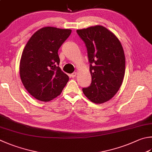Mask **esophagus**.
I'll return each instance as SVG.
<instances>
[{
    "label": "esophagus",
    "mask_w": 152,
    "mask_h": 152,
    "mask_svg": "<svg viewBox=\"0 0 152 152\" xmlns=\"http://www.w3.org/2000/svg\"><path fill=\"white\" fill-rule=\"evenodd\" d=\"M76 75H77V73L76 72H73V73H71V76L72 77H75L76 76Z\"/></svg>",
    "instance_id": "1"
}]
</instances>
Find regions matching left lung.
I'll return each mask as SVG.
<instances>
[{
    "label": "left lung",
    "mask_w": 152,
    "mask_h": 152,
    "mask_svg": "<svg viewBox=\"0 0 152 152\" xmlns=\"http://www.w3.org/2000/svg\"><path fill=\"white\" fill-rule=\"evenodd\" d=\"M77 33L87 48L90 63L91 83L83 88L85 95L94 103H103L115 95L125 73V56L121 42L102 26H95Z\"/></svg>",
    "instance_id": "1"
}]
</instances>
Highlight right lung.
<instances>
[{"label":"right lung","mask_w":152,"mask_h":152,"mask_svg":"<svg viewBox=\"0 0 152 152\" xmlns=\"http://www.w3.org/2000/svg\"><path fill=\"white\" fill-rule=\"evenodd\" d=\"M71 33L69 29L45 27L26 45L20 64V75L28 93L48 102L61 94L69 77L59 67L58 50Z\"/></svg>","instance_id":"add662e5"}]
</instances>
